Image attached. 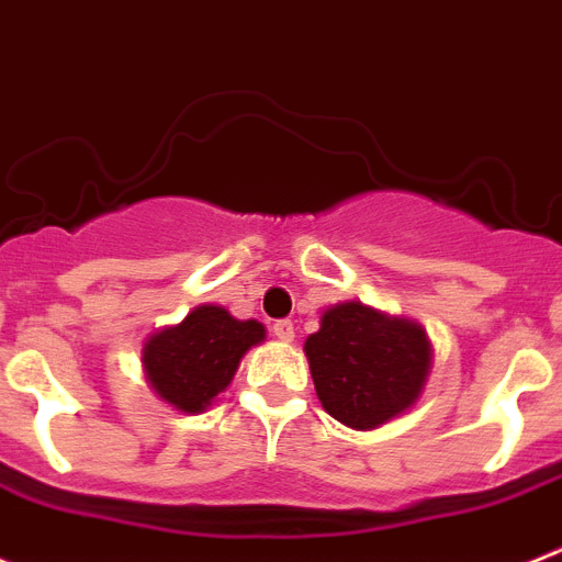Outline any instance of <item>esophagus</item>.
I'll return each instance as SVG.
<instances>
[{
    "instance_id": "esophagus-1",
    "label": "esophagus",
    "mask_w": 562,
    "mask_h": 562,
    "mask_svg": "<svg viewBox=\"0 0 562 562\" xmlns=\"http://www.w3.org/2000/svg\"><path fill=\"white\" fill-rule=\"evenodd\" d=\"M274 336L280 341H294V322L291 319H280V322H274Z\"/></svg>"
}]
</instances>
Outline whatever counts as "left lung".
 <instances>
[{"mask_svg":"<svg viewBox=\"0 0 562 562\" xmlns=\"http://www.w3.org/2000/svg\"><path fill=\"white\" fill-rule=\"evenodd\" d=\"M305 356L322 407L350 429H375L416 407L432 373L422 322L356 300L322 311Z\"/></svg>","mask_w":562,"mask_h":562,"instance_id":"obj_1","label":"left lung"}]
</instances>
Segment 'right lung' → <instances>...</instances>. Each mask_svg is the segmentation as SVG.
<instances>
[{
  "mask_svg": "<svg viewBox=\"0 0 562 562\" xmlns=\"http://www.w3.org/2000/svg\"><path fill=\"white\" fill-rule=\"evenodd\" d=\"M266 341V325L234 319L223 305H198L178 325L144 339L140 364L155 396L178 413H203L232 384L243 356Z\"/></svg>",
  "mask_w": 562,
  "mask_h": 562,
  "instance_id": "1",
  "label": "right lung"
}]
</instances>
